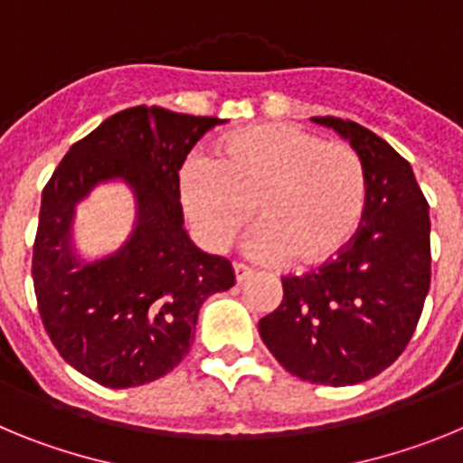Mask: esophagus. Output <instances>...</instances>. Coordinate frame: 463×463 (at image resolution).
I'll use <instances>...</instances> for the list:
<instances>
[{"label": "esophagus", "mask_w": 463, "mask_h": 463, "mask_svg": "<svg viewBox=\"0 0 463 463\" xmlns=\"http://www.w3.org/2000/svg\"><path fill=\"white\" fill-rule=\"evenodd\" d=\"M234 273H236V280L243 282V280H248V278L252 276V269L245 267L243 261H236V264H234Z\"/></svg>", "instance_id": "obj_1"}]
</instances>
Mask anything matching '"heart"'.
Segmentation results:
<instances>
[{"label": "heart", "instance_id": "b5f03b06", "mask_svg": "<svg viewBox=\"0 0 463 463\" xmlns=\"http://www.w3.org/2000/svg\"><path fill=\"white\" fill-rule=\"evenodd\" d=\"M181 199L211 250H227L252 218V255L297 267L336 260L362 227L369 183L362 159L304 127L236 129L181 171Z\"/></svg>", "mask_w": 463, "mask_h": 463}]
</instances>
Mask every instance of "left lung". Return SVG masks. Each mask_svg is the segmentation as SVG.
Instances as JSON below:
<instances>
[{
    "label": "left lung",
    "mask_w": 463,
    "mask_h": 463,
    "mask_svg": "<svg viewBox=\"0 0 463 463\" xmlns=\"http://www.w3.org/2000/svg\"><path fill=\"white\" fill-rule=\"evenodd\" d=\"M350 141L369 202L353 243L304 276L282 278V304L260 336L292 375L315 384H357L399 359L431 282L429 203L411 165L353 120L313 118Z\"/></svg>",
    "instance_id": "1"
}]
</instances>
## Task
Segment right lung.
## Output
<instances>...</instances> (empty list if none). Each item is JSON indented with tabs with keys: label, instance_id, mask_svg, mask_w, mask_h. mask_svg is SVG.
Masks as SVG:
<instances>
[{
	"label": "right lung",
	"instance_id": "obj_1",
	"mask_svg": "<svg viewBox=\"0 0 463 463\" xmlns=\"http://www.w3.org/2000/svg\"><path fill=\"white\" fill-rule=\"evenodd\" d=\"M222 120L134 106L73 143L43 187L32 278L48 336L94 383L125 390L183 362L199 308L236 282L232 261L199 250L183 227L181 171L194 143ZM122 180L137 224L116 253L83 262L71 245L75 203Z\"/></svg>",
	"mask_w": 463,
	"mask_h": 463
}]
</instances>
